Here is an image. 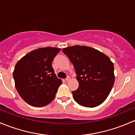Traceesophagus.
I'll use <instances>...</instances> for the list:
<instances>
[{"instance_id":"obj_1","label":"esophagus","mask_w":135,"mask_h":135,"mask_svg":"<svg viewBox=\"0 0 135 135\" xmlns=\"http://www.w3.org/2000/svg\"><path fill=\"white\" fill-rule=\"evenodd\" d=\"M70 80V76H67V77H66V78L65 79V80H66V81H69Z\"/></svg>"}]
</instances>
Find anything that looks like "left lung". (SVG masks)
Masks as SVG:
<instances>
[{
  "label": "left lung",
  "instance_id": "8db88e82",
  "mask_svg": "<svg viewBox=\"0 0 135 135\" xmlns=\"http://www.w3.org/2000/svg\"><path fill=\"white\" fill-rule=\"evenodd\" d=\"M75 69L79 86L73 97L82 107L93 108L103 103L114 85V64L100 51L88 46H74L62 50Z\"/></svg>",
  "mask_w": 135,
  "mask_h": 135
}]
</instances>
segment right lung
<instances>
[{"label":"right lung","mask_w":135,"mask_h":135,"mask_svg":"<svg viewBox=\"0 0 135 135\" xmlns=\"http://www.w3.org/2000/svg\"><path fill=\"white\" fill-rule=\"evenodd\" d=\"M61 49L43 47L31 51L15 66L13 77L21 97L35 107L51 103L62 81L57 78L52 61Z\"/></svg>","instance_id":"add662e5"}]
</instances>
